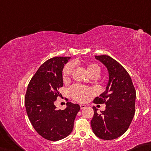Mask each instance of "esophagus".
<instances>
[{
  "label": "esophagus",
  "instance_id": "1",
  "mask_svg": "<svg viewBox=\"0 0 151 151\" xmlns=\"http://www.w3.org/2000/svg\"><path fill=\"white\" fill-rule=\"evenodd\" d=\"M80 108H81V109H85L86 107V105H84V104H80Z\"/></svg>",
  "mask_w": 151,
  "mask_h": 151
}]
</instances>
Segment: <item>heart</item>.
<instances>
[{
	"label": "heart",
	"mask_w": 151,
	"mask_h": 151,
	"mask_svg": "<svg viewBox=\"0 0 151 151\" xmlns=\"http://www.w3.org/2000/svg\"><path fill=\"white\" fill-rule=\"evenodd\" d=\"M72 70L73 65L71 63H68L64 66L62 70V78L63 81H65L68 80ZM86 71L90 76L93 75H96L98 76L101 69L96 63H91L87 65ZM69 93L73 99L80 102H83L86 101L89 97L93 95L94 90L91 88H86V87L81 85L76 84V85L72 86L69 89Z\"/></svg>",
	"instance_id": "obj_1"
}]
</instances>
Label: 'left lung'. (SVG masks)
I'll list each match as a JSON object with an SVG mask.
<instances>
[{"instance_id":"obj_1","label":"left lung","mask_w":151,"mask_h":151,"mask_svg":"<svg viewBox=\"0 0 151 151\" xmlns=\"http://www.w3.org/2000/svg\"><path fill=\"white\" fill-rule=\"evenodd\" d=\"M95 58L106 66L109 81L104 93L93 102L105 104V110L100 113L93 107L94 115L91 125L94 134L104 140H113L127 130L135 112L136 91L127 71L109 55H96Z\"/></svg>"}]
</instances>
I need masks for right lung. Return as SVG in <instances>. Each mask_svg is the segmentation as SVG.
I'll return each instance as SVG.
<instances>
[{
  "instance_id": "obj_1",
  "label": "right lung",
  "mask_w": 151,
  "mask_h": 151,
  "mask_svg": "<svg viewBox=\"0 0 151 151\" xmlns=\"http://www.w3.org/2000/svg\"><path fill=\"white\" fill-rule=\"evenodd\" d=\"M71 57H54L46 61L32 78L25 95L26 113L32 125L40 135L56 141L70 134L78 104L67 102L64 110L57 109L54 102L63 86L62 70Z\"/></svg>"
}]
</instances>
